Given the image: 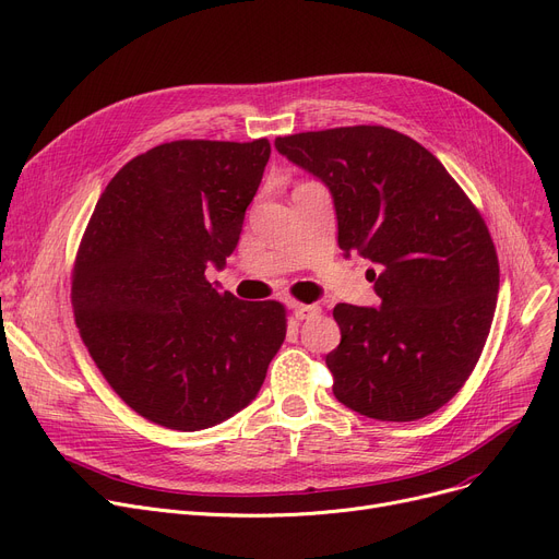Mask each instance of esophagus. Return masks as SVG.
I'll return each mask as SVG.
<instances>
[{
    "label": "esophagus",
    "instance_id": "obj_1",
    "mask_svg": "<svg viewBox=\"0 0 559 559\" xmlns=\"http://www.w3.org/2000/svg\"><path fill=\"white\" fill-rule=\"evenodd\" d=\"M292 310H295V317L297 319H312V317H317L319 312H321V308L317 306V304H310V306H306V304H292Z\"/></svg>",
    "mask_w": 559,
    "mask_h": 559
}]
</instances>
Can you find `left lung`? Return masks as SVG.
I'll list each match as a JSON object with an SVG mask.
<instances>
[{
  "mask_svg": "<svg viewBox=\"0 0 559 559\" xmlns=\"http://www.w3.org/2000/svg\"><path fill=\"white\" fill-rule=\"evenodd\" d=\"M274 146L329 188L344 255L376 264L367 274L380 306L333 310L335 399L378 421L432 415L472 376L496 310L498 258L476 205L394 129L308 131Z\"/></svg>",
  "mask_w": 559,
  "mask_h": 559,
  "instance_id": "left-lung-1",
  "label": "left lung"
}]
</instances>
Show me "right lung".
Returning <instances> with one entry per match:
<instances>
[{"instance_id":"obj_1","label":"right lung","mask_w":559,"mask_h":559,"mask_svg":"<svg viewBox=\"0 0 559 559\" xmlns=\"http://www.w3.org/2000/svg\"><path fill=\"white\" fill-rule=\"evenodd\" d=\"M270 142L176 140L102 192L72 274L83 344L108 385L158 426L194 432L247 407L285 340V308L209 283L224 270Z\"/></svg>"}]
</instances>
